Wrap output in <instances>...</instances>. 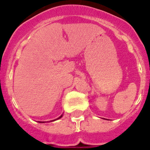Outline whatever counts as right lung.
Masks as SVG:
<instances>
[{
  "mask_svg": "<svg viewBox=\"0 0 150 150\" xmlns=\"http://www.w3.org/2000/svg\"><path fill=\"white\" fill-rule=\"evenodd\" d=\"M62 115H61L60 117H59V118H58V119H60V118H62Z\"/></svg>",
  "mask_w": 150,
  "mask_h": 150,
  "instance_id": "1",
  "label": "right lung"
}]
</instances>
